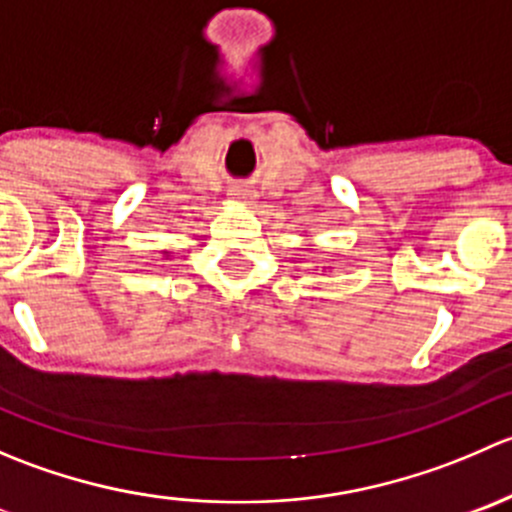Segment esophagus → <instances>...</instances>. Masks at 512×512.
I'll return each instance as SVG.
<instances>
[{"instance_id": "obj_1", "label": "esophagus", "mask_w": 512, "mask_h": 512, "mask_svg": "<svg viewBox=\"0 0 512 512\" xmlns=\"http://www.w3.org/2000/svg\"><path fill=\"white\" fill-rule=\"evenodd\" d=\"M235 198L245 200V203H252V193H250V190H235Z\"/></svg>"}]
</instances>
